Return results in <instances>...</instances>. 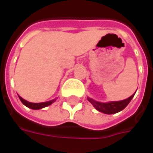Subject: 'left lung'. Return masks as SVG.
Instances as JSON below:
<instances>
[{"mask_svg": "<svg viewBox=\"0 0 153 153\" xmlns=\"http://www.w3.org/2000/svg\"><path fill=\"white\" fill-rule=\"evenodd\" d=\"M135 94V93H134ZM134 94H133L132 96L128 97L127 99L123 100V101H118V102H110L102 103L96 102L93 99H91L90 97H88V100L90 102L93 104V106L96 108L98 111L102 112L104 114H115L119 111H120L122 110H124L128 106V104L130 102V101L132 98L134 97Z\"/></svg>", "mask_w": 153, "mask_h": 153, "instance_id": "8db88e82", "label": "left lung"}]
</instances>
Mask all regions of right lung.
I'll list each match as a JSON object with an SVG mask.
<instances>
[{
    "mask_svg": "<svg viewBox=\"0 0 153 153\" xmlns=\"http://www.w3.org/2000/svg\"><path fill=\"white\" fill-rule=\"evenodd\" d=\"M19 99L22 102V103L26 106L28 108H31L33 110H39L42 109V108H44V107H46V106H50L51 104H52V103L56 101V99L51 100V101H48V102H40V103H33V102H29L28 101H26V100L23 99L21 97L19 96Z\"/></svg>",
    "mask_w": 153,
    "mask_h": 153,
    "instance_id": "obj_1",
    "label": "right lung"
}]
</instances>
